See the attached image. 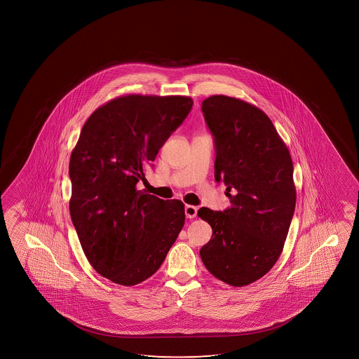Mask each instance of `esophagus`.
Masks as SVG:
<instances>
[{"label":"esophagus","mask_w":359,"mask_h":359,"mask_svg":"<svg viewBox=\"0 0 359 359\" xmlns=\"http://www.w3.org/2000/svg\"><path fill=\"white\" fill-rule=\"evenodd\" d=\"M185 215L187 218H195L197 216V207L187 205L185 206Z\"/></svg>","instance_id":"1"}]
</instances>
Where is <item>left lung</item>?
Listing matches in <instances>:
<instances>
[{
  "label": "left lung",
  "mask_w": 359,
  "mask_h": 359,
  "mask_svg": "<svg viewBox=\"0 0 359 359\" xmlns=\"http://www.w3.org/2000/svg\"><path fill=\"white\" fill-rule=\"evenodd\" d=\"M201 110L216 148L215 179L226 184L231 207L197 213L213 231L200 256L216 278L244 287L265 276L283 250L297 197L293 163L260 109L212 95Z\"/></svg>",
  "instance_id": "obj_1"
}]
</instances>
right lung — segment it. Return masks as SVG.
Segmentation results:
<instances>
[{
    "mask_svg": "<svg viewBox=\"0 0 359 359\" xmlns=\"http://www.w3.org/2000/svg\"><path fill=\"white\" fill-rule=\"evenodd\" d=\"M182 95L128 94L97 109L71 159L69 213L89 264L121 285L161 267L185 222L184 203L136 189L192 108Z\"/></svg>",
    "mask_w": 359,
    "mask_h": 359,
    "instance_id": "1",
    "label": "right lung"
}]
</instances>
